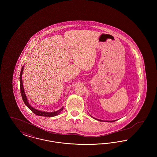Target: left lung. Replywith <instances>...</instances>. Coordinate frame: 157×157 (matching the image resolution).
Wrapping results in <instances>:
<instances>
[{
    "instance_id": "1",
    "label": "left lung",
    "mask_w": 157,
    "mask_h": 157,
    "mask_svg": "<svg viewBox=\"0 0 157 157\" xmlns=\"http://www.w3.org/2000/svg\"><path fill=\"white\" fill-rule=\"evenodd\" d=\"M90 116L91 117H92L94 119H95V120H98V121H102V122H115V121H117V120H113V121H103V120H98V119H97V118H94V117H93L92 116H91L90 115Z\"/></svg>"
}]
</instances>
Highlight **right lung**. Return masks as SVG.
<instances>
[{
	"instance_id": "add662e5",
	"label": "right lung",
	"mask_w": 157,
	"mask_h": 157,
	"mask_svg": "<svg viewBox=\"0 0 157 157\" xmlns=\"http://www.w3.org/2000/svg\"><path fill=\"white\" fill-rule=\"evenodd\" d=\"M24 66H23L21 71V74H20V86H21V95H22V97L23 101L25 103V104L27 106V107L30 109L32 112L34 113H35L36 115H39V116H42V117H52L58 115L60 112H61L63 109V106L60 109L56 111H54V112H45V111H39L37 110L36 109L34 108L33 107H32L29 103L28 101V98L25 94V90H24V88L23 86L22 82V73L23 71V69H24Z\"/></svg>"
}]
</instances>
